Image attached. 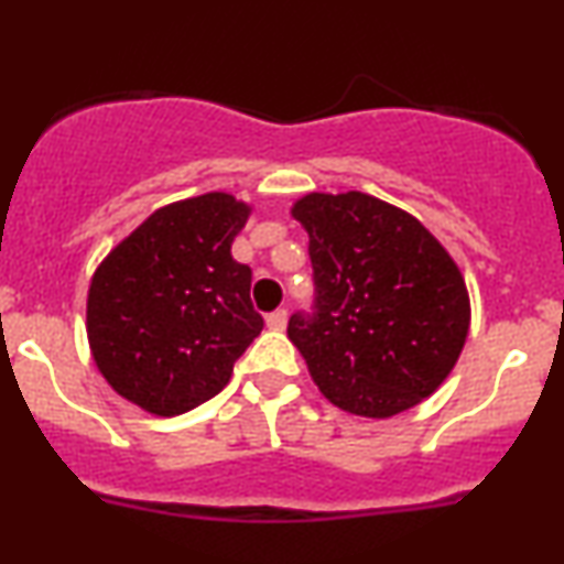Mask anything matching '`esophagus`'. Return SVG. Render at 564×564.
I'll list each match as a JSON object with an SVG mask.
<instances>
[{"instance_id":"1","label":"esophagus","mask_w":564,"mask_h":564,"mask_svg":"<svg viewBox=\"0 0 564 564\" xmlns=\"http://www.w3.org/2000/svg\"><path fill=\"white\" fill-rule=\"evenodd\" d=\"M286 321H289V312L286 310H275L268 315V328L270 330H283L286 328Z\"/></svg>"}]
</instances>
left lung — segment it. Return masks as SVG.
Listing matches in <instances>:
<instances>
[{"label":"left lung","mask_w":564,"mask_h":564,"mask_svg":"<svg viewBox=\"0 0 564 564\" xmlns=\"http://www.w3.org/2000/svg\"><path fill=\"white\" fill-rule=\"evenodd\" d=\"M310 234L312 312L289 338L336 406L391 417L449 376L470 328L463 273L423 223L362 192L307 194L291 209Z\"/></svg>","instance_id":"left-lung-1"}]
</instances>
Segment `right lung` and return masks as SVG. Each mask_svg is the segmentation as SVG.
Segmentation results:
<instances>
[{
	"label": "right lung",
	"instance_id": "1",
	"mask_svg": "<svg viewBox=\"0 0 564 564\" xmlns=\"http://www.w3.org/2000/svg\"><path fill=\"white\" fill-rule=\"evenodd\" d=\"M249 207L213 192L158 209L91 278L86 328L107 383L152 415L173 417L226 389L260 336L252 268L230 257Z\"/></svg>",
	"mask_w": 564,
	"mask_h": 564
}]
</instances>
